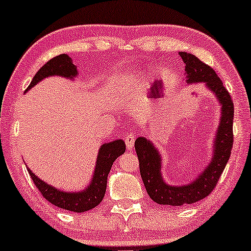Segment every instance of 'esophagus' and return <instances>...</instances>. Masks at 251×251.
Instances as JSON below:
<instances>
[{
	"label": "esophagus",
	"instance_id": "esophagus-1",
	"mask_svg": "<svg viewBox=\"0 0 251 251\" xmlns=\"http://www.w3.org/2000/svg\"><path fill=\"white\" fill-rule=\"evenodd\" d=\"M135 139H136V135H135V133H132V132H129L128 135L126 136L125 142H126V149H128V150H131L132 149L133 143H135Z\"/></svg>",
	"mask_w": 251,
	"mask_h": 251
}]
</instances>
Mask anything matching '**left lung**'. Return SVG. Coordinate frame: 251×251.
Listing matches in <instances>:
<instances>
[{
  "mask_svg": "<svg viewBox=\"0 0 251 251\" xmlns=\"http://www.w3.org/2000/svg\"><path fill=\"white\" fill-rule=\"evenodd\" d=\"M178 54L185 64V83H204L210 92L217 97L221 108L220 122L212 146V158L203 172L188 184H168L161 173V154L153 143L146 137H138L135 141L139 171L149 196L155 203L169 206L193 204L209 196L226 167L233 148L234 105L228 91L223 85V82L212 68L193 54L185 51H178Z\"/></svg>",
  "mask_w": 251,
  "mask_h": 251,
  "instance_id": "1",
  "label": "left lung"
}]
</instances>
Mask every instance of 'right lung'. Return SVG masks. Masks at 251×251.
Masks as SVG:
<instances>
[{
  "instance_id": "obj_1",
  "label": "right lung",
  "mask_w": 251,
  "mask_h": 251,
  "mask_svg": "<svg viewBox=\"0 0 251 251\" xmlns=\"http://www.w3.org/2000/svg\"><path fill=\"white\" fill-rule=\"evenodd\" d=\"M51 76H60L74 80L75 77L78 76V71L77 67L73 63V58L67 54H61L48 61L34 75L31 84L25 90V93L37 85L39 82H41L44 78ZM125 152L126 144L122 139H115L100 146L90 184L85 189L79 191L60 190L39 178L28 167L27 172L31 175L35 187L50 204L61 209L82 213L92 210L93 207L101 203L106 193L107 176H108L113 162Z\"/></svg>"
}]
</instances>
